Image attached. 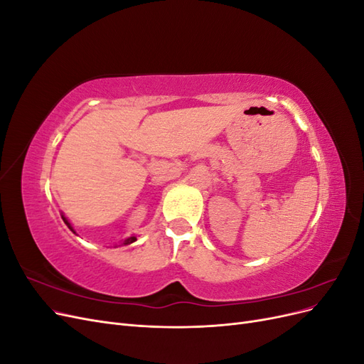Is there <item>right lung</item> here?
I'll list each match as a JSON object with an SVG mask.
<instances>
[{"instance_id":"add662e5","label":"right lung","mask_w":364,"mask_h":364,"mask_svg":"<svg viewBox=\"0 0 364 364\" xmlns=\"http://www.w3.org/2000/svg\"><path fill=\"white\" fill-rule=\"evenodd\" d=\"M62 218H63V222H65V223H67V225H68V228H70V229H71V230H73V228H71V225H70V223H68V220H67V218H65V217H62ZM135 240H136V237H130V238H127V240H126V241H124V245H130V243H134V241H135Z\"/></svg>"}]
</instances>
